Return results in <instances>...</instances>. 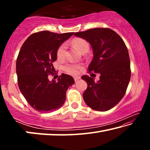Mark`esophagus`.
<instances>
[{"instance_id":"obj_1","label":"esophagus","mask_w":150,"mask_h":150,"mask_svg":"<svg viewBox=\"0 0 150 150\" xmlns=\"http://www.w3.org/2000/svg\"><path fill=\"white\" fill-rule=\"evenodd\" d=\"M79 77H74V80H75V81H77V80H79Z\"/></svg>"}]
</instances>
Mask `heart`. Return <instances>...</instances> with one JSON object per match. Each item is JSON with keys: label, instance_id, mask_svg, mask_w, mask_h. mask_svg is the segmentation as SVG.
Segmentation results:
<instances>
[{"label": "heart", "instance_id": "1", "mask_svg": "<svg viewBox=\"0 0 150 150\" xmlns=\"http://www.w3.org/2000/svg\"><path fill=\"white\" fill-rule=\"evenodd\" d=\"M71 45L73 47H75L76 50H78L81 53H83L85 51H88L89 49V44L85 40L82 38H76L74 39L71 42ZM65 50L66 46L65 44H62L58 47L57 51V57L59 59H62L65 57ZM79 68V66L77 65L68 64L66 65L64 67V69L67 73L71 75L77 74Z\"/></svg>", "mask_w": 150, "mask_h": 150}]
</instances>
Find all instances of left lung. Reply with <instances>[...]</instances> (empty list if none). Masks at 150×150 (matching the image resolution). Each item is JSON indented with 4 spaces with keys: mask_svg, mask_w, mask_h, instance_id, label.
Returning a JSON list of instances; mask_svg holds the SVG:
<instances>
[{
    "mask_svg": "<svg viewBox=\"0 0 150 150\" xmlns=\"http://www.w3.org/2000/svg\"><path fill=\"white\" fill-rule=\"evenodd\" d=\"M75 36L85 40L91 45L93 58L88 71L100 73V80L83 75L87 83L83 97L85 103L95 110L107 111L124 97L130 80V62L123 40L109 28H96L79 32Z\"/></svg>",
    "mask_w": 150,
    "mask_h": 150,
    "instance_id": "1",
    "label": "left lung"
}]
</instances>
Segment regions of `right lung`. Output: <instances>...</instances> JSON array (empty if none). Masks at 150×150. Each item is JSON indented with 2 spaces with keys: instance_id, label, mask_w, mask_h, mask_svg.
I'll list each match as a JSON object with an SVG mask.
<instances>
[{
  "instance_id": "1",
  "label": "right lung",
  "mask_w": 150,
  "mask_h": 150,
  "mask_svg": "<svg viewBox=\"0 0 150 150\" xmlns=\"http://www.w3.org/2000/svg\"><path fill=\"white\" fill-rule=\"evenodd\" d=\"M74 32L56 34L42 31L28 38L20 50L16 60L18 84L27 102L40 112L59 109L66 99V91L75 83L71 75L63 73L57 81H50L54 75L53 62L57 59V51Z\"/></svg>"
}]
</instances>
